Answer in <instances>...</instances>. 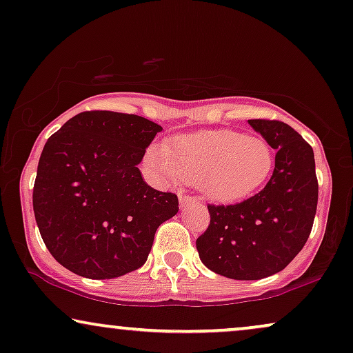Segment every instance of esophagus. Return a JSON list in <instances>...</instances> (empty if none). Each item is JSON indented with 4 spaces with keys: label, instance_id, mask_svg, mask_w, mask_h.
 I'll list each match as a JSON object with an SVG mask.
<instances>
[{
    "label": "esophagus",
    "instance_id": "obj_1",
    "mask_svg": "<svg viewBox=\"0 0 353 353\" xmlns=\"http://www.w3.org/2000/svg\"><path fill=\"white\" fill-rule=\"evenodd\" d=\"M191 203H196V199L191 198L190 194H180V205H181V208H186V205H190Z\"/></svg>",
    "mask_w": 353,
    "mask_h": 353
}]
</instances>
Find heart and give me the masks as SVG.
Masks as SVG:
<instances>
[{
    "label": "heart",
    "mask_w": 353,
    "mask_h": 353,
    "mask_svg": "<svg viewBox=\"0 0 353 353\" xmlns=\"http://www.w3.org/2000/svg\"><path fill=\"white\" fill-rule=\"evenodd\" d=\"M150 165L167 181L198 185L205 198L230 204L258 191L274 168L266 139L232 130L178 136L165 149L150 154Z\"/></svg>",
    "instance_id": "b5f03b06"
}]
</instances>
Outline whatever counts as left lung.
Masks as SVG:
<instances>
[{
	"mask_svg": "<svg viewBox=\"0 0 353 353\" xmlns=\"http://www.w3.org/2000/svg\"><path fill=\"white\" fill-rule=\"evenodd\" d=\"M248 123L277 150L271 180L243 203L209 204V227L196 240L204 266L235 281H258L285 269L308 240L318 205L311 145L282 121Z\"/></svg>",
	"mask_w": 353,
	"mask_h": 353,
	"instance_id": "left-lung-1",
	"label": "left lung"
}]
</instances>
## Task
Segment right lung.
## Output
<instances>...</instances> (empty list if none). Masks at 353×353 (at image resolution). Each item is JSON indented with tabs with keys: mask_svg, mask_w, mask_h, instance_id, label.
I'll return each instance as SVG.
<instances>
[{
	"mask_svg": "<svg viewBox=\"0 0 353 353\" xmlns=\"http://www.w3.org/2000/svg\"><path fill=\"white\" fill-rule=\"evenodd\" d=\"M162 126L94 110L50 136L37 168L35 222L61 266L87 279H115L148 261L160 223L178 212L173 193L154 190L137 165Z\"/></svg>",
	"mask_w": 353,
	"mask_h": 353,
	"instance_id": "obj_1",
	"label": "right lung"
}]
</instances>
